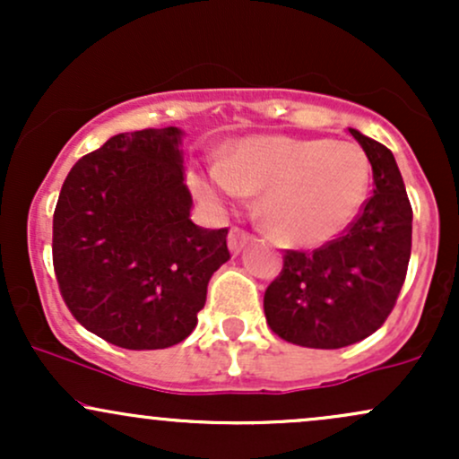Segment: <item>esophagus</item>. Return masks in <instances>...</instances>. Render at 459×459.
<instances>
[{"label":"esophagus","mask_w":459,"mask_h":459,"mask_svg":"<svg viewBox=\"0 0 459 459\" xmlns=\"http://www.w3.org/2000/svg\"><path fill=\"white\" fill-rule=\"evenodd\" d=\"M250 239H252L250 233H246L244 229H237V226H233V229L229 230V250L233 252V255H239Z\"/></svg>","instance_id":"1"}]
</instances>
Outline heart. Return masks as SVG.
I'll return each instance as SVG.
<instances>
[{
    "instance_id": "b5f03b06",
    "label": "heart",
    "mask_w": 459,
    "mask_h": 459,
    "mask_svg": "<svg viewBox=\"0 0 459 459\" xmlns=\"http://www.w3.org/2000/svg\"><path fill=\"white\" fill-rule=\"evenodd\" d=\"M198 192L215 204L263 192L267 230L287 246L317 247L356 222L371 192V163L354 142L255 135L212 163Z\"/></svg>"
}]
</instances>
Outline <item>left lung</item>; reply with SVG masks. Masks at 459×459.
Here are the masks:
<instances>
[{"instance_id":"left-lung-1","label":"left lung","mask_w":459,"mask_h":459,"mask_svg":"<svg viewBox=\"0 0 459 459\" xmlns=\"http://www.w3.org/2000/svg\"><path fill=\"white\" fill-rule=\"evenodd\" d=\"M373 170V196L343 237L315 252L284 256L265 291L270 328L289 343L339 350L386 321L405 281L412 247V207L393 152L350 129Z\"/></svg>"}]
</instances>
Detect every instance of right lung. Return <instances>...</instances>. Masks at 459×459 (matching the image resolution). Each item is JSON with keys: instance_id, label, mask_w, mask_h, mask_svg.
Masks as SVG:
<instances>
[{"instance_id": "add662e5", "label": "right lung", "mask_w": 459, "mask_h": 459, "mask_svg": "<svg viewBox=\"0 0 459 459\" xmlns=\"http://www.w3.org/2000/svg\"><path fill=\"white\" fill-rule=\"evenodd\" d=\"M183 131L112 135L68 172L54 213L62 298L92 334L125 350L181 343L198 324L229 229L189 218Z\"/></svg>"}]
</instances>
